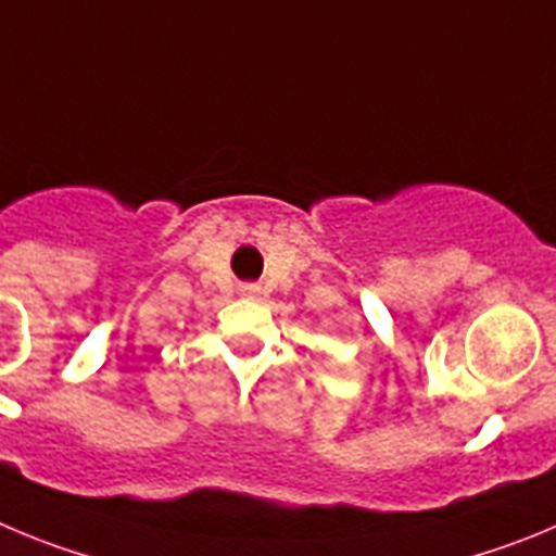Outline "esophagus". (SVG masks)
<instances>
[{"instance_id":"34e87169","label":"esophagus","mask_w":556,"mask_h":556,"mask_svg":"<svg viewBox=\"0 0 556 556\" xmlns=\"http://www.w3.org/2000/svg\"><path fill=\"white\" fill-rule=\"evenodd\" d=\"M241 293H243V296L254 299L260 293V288H257V285H241Z\"/></svg>"}]
</instances>
